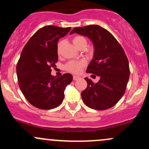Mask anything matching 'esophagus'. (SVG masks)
<instances>
[{
    "mask_svg": "<svg viewBox=\"0 0 149 149\" xmlns=\"http://www.w3.org/2000/svg\"><path fill=\"white\" fill-rule=\"evenodd\" d=\"M79 76H73V79L74 81H76V80H78V79H79Z\"/></svg>",
    "mask_w": 149,
    "mask_h": 149,
    "instance_id": "1",
    "label": "esophagus"
}]
</instances>
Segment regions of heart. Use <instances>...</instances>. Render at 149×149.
I'll use <instances>...</instances> for the list:
<instances>
[{"instance_id":"1","label":"heart","mask_w":149,"mask_h":149,"mask_svg":"<svg viewBox=\"0 0 149 149\" xmlns=\"http://www.w3.org/2000/svg\"><path fill=\"white\" fill-rule=\"evenodd\" d=\"M72 41H73L74 45L78 48L82 44H86V40L84 36H76V37H73ZM61 45H62V43L59 42L58 44V46H57V52H58V54H60V52H61ZM84 65H85V61H70L66 64L65 68L66 70L71 72V73H79L81 71V69Z\"/></svg>"}]
</instances>
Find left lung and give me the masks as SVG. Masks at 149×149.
Wrapping results in <instances>:
<instances>
[{
  "label": "left lung",
  "instance_id": "1",
  "mask_svg": "<svg viewBox=\"0 0 149 149\" xmlns=\"http://www.w3.org/2000/svg\"><path fill=\"white\" fill-rule=\"evenodd\" d=\"M73 33L88 37L93 42L94 58L86 72L100 77L96 84L85 78L87 87L81 92L82 100L92 109L111 108L122 98L128 82L130 68L127 56L114 36L99 25L74 28L70 34Z\"/></svg>",
  "mask_w": 149,
  "mask_h": 149
}]
</instances>
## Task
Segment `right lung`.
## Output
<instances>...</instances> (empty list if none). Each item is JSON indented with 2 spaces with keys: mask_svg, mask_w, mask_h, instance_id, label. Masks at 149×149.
<instances>
[{
  "mask_svg": "<svg viewBox=\"0 0 149 149\" xmlns=\"http://www.w3.org/2000/svg\"><path fill=\"white\" fill-rule=\"evenodd\" d=\"M70 30V27L51 25L40 29L21 53L16 65L19 85L25 98L35 107L50 109L59 106L66 86L73 80L70 73L58 78L51 75V68L58 61V40Z\"/></svg>",
  "mask_w": 149,
  "mask_h": 149,
  "instance_id": "obj_1",
  "label": "right lung"
}]
</instances>
